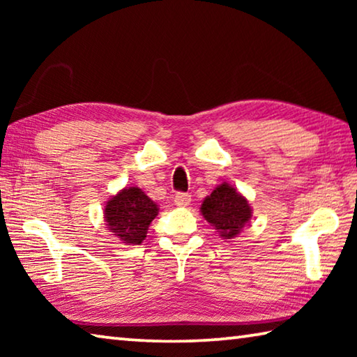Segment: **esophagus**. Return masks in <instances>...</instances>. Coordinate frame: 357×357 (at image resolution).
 <instances>
[{"label":"esophagus","mask_w":357,"mask_h":357,"mask_svg":"<svg viewBox=\"0 0 357 357\" xmlns=\"http://www.w3.org/2000/svg\"><path fill=\"white\" fill-rule=\"evenodd\" d=\"M190 202H192V197L189 195V193L179 192V193H176V195H174V204H176V206L185 208V206H189Z\"/></svg>","instance_id":"34e87169"}]
</instances>
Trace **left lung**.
<instances>
[{"mask_svg": "<svg viewBox=\"0 0 357 357\" xmlns=\"http://www.w3.org/2000/svg\"><path fill=\"white\" fill-rule=\"evenodd\" d=\"M202 214L223 239H233L250 222L252 208L233 185L223 183L204 198Z\"/></svg>", "mask_w": 357, "mask_h": 357, "instance_id": "8db88e82", "label": "left lung"}]
</instances>
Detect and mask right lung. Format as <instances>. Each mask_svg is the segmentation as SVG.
Wrapping results in <instances>:
<instances>
[{
    "instance_id": "add662e5",
    "label": "right lung",
    "mask_w": 357,
    "mask_h": 357,
    "mask_svg": "<svg viewBox=\"0 0 357 357\" xmlns=\"http://www.w3.org/2000/svg\"><path fill=\"white\" fill-rule=\"evenodd\" d=\"M159 208L138 187H124L105 204V222L110 231L124 244H142L149 223L155 219Z\"/></svg>"
}]
</instances>
